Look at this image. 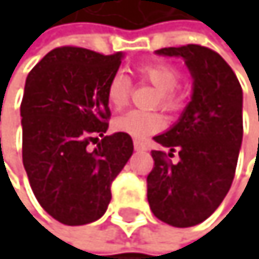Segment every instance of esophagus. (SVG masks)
I'll list each match as a JSON object with an SVG mask.
<instances>
[{
    "mask_svg": "<svg viewBox=\"0 0 259 259\" xmlns=\"http://www.w3.org/2000/svg\"><path fill=\"white\" fill-rule=\"evenodd\" d=\"M134 146H135V151H146V144L143 141H140V140H135Z\"/></svg>",
    "mask_w": 259,
    "mask_h": 259,
    "instance_id": "esophagus-1",
    "label": "esophagus"
}]
</instances>
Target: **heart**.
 <instances>
[{
	"label": "heart",
	"mask_w": 259,
	"mask_h": 259,
	"mask_svg": "<svg viewBox=\"0 0 259 259\" xmlns=\"http://www.w3.org/2000/svg\"><path fill=\"white\" fill-rule=\"evenodd\" d=\"M137 74L143 82H147L157 88L158 95L155 98V104H160L167 112H174L180 107L182 96L176 88L180 82V73L177 68L164 62H152L138 66ZM105 93L112 107L122 108L128 102L132 93L131 77L122 71H116L108 80ZM113 125L121 134L131 135L135 140H143L160 132L164 127V119L157 112L132 110L118 116Z\"/></svg>",
	"instance_id": "1"
}]
</instances>
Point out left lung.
<instances>
[{
	"instance_id": "1",
	"label": "left lung",
	"mask_w": 259,
	"mask_h": 259,
	"mask_svg": "<svg viewBox=\"0 0 259 259\" xmlns=\"http://www.w3.org/2000/svg\"><path fill=\"white\" fill-rule=\"evenodd\" d=\"M157 54L183 57L194 79L193 99L179 122L154 140L169 152L152 151L147 202L154 216L172 227L210 218L233 183L242 141V88L216 51L186 45ZM174 152L179 161L172 163Z\"/></svg>"
}]
</instances>
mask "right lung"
I'll list each match as a JSON object with an SVG mask.
<instances>
[{
  "label": "right lung",
  "mask_w": 259,
  "mask_h": 259,
  "mask_svg": "<svg viewBox=\"0 0 259 259\" xmlns=\"http://www.w3.org/2000/svg\"><path fill=\"white\" fill-rule=\"evenodd\" d=\"M121 57L60 46L27 74L20 107L23 164L41 208L65 225L105 213L112 183L134 152L131 135H105V90Z\"/></svg>",
  "instance_id": "obj_1"
}]
</instances>
